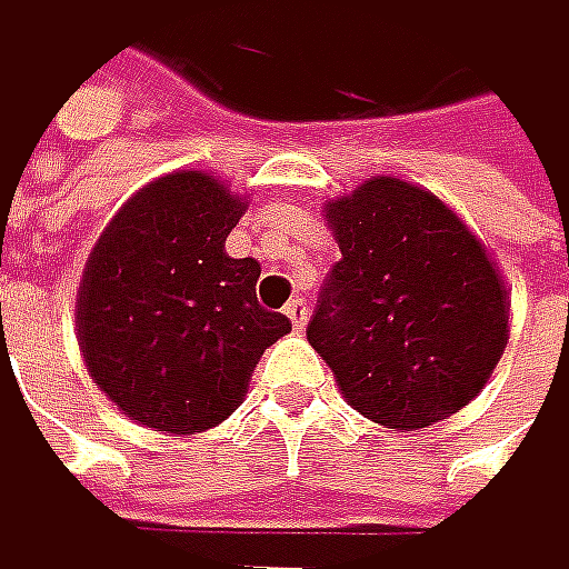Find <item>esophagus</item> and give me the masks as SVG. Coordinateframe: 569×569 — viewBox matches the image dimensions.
<instances>
[{
    "label": "esophagus",
    "mask_w": 569,
    "mask_h": 569,
    "mask_svg": "<svg viewBox=\"0 0 569 569\" xmlns=\"http://www.w3.org/2000/svg\"><path fill=\"white\" fill-rule=\"evenodd\" d=\"M282 313L290 317V323H293V330H303L307 327V303L297 297V300H290L287 307H282Z\"/></svg>",
    "instance_id": "1"
}]
</instances>
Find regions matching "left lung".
<instances>
[{"mask_svg":"<svg viewBox=\"0 0 569 569\" xmlns=\"http://www.w3.org/2000/svg\"><path fill=\"white\" fill-rule=\"evenodd\" d=\"M323 212L340 262L307 340L347 405L395 431L462 411L509 340V290L486 242L398 174H371Z\"/></svg>","mask_w":569,"mask_h":569,"instance_id":"1","label":"left lung"}]
</instances>
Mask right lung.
<instances>
[{"label": "right lung", "mask_w": 569, "mask_h": 569, "mask_svg": "<svg viewBox=\"0 0 569 569\" xmlns=\"http://www.w3.org/2000/svg\"><path fill=\"white\" fill-rule=\"evenodd\" d=\"M249 198L212 171L134 191L93 242L77 290V340L93 385L141 428L194 435L246 398L266 347L293 323L256 300V259L226 239Z\"/></svg>", "instance_id": "add662e5"}]
</instances>
